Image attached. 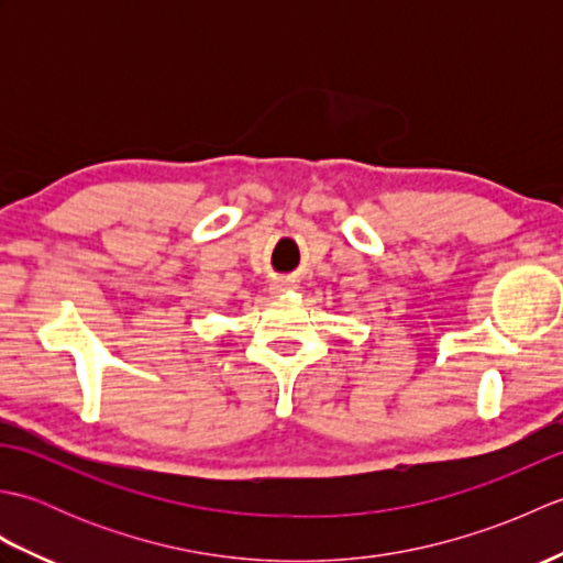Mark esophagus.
<instances>
[{
	"label": "esophagus",
	"mask_w": 563,
	"mask_h": 563,
	"mask_svg": "<svg viewBox=\"0 0 563 563\" xmlns=\"http://www.w3.org/2000/svg\"><path fill=\"white\" fill-rule=\"evenodd\" d=\"M290 288H295V280H273L271 283V292H275V295H280Z\"/></svg>",
	"instance_id": "obj_1"
}]
</instances>
